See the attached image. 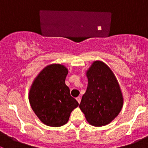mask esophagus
Masks as SVG:
<instances>
[{"mask_svg": "<svg viewBox=\"0 0 148 148\" xmlns=\"http://www.w3.org/2000/svg\"><path fill=\"white\" fill-rule=\"evenodd\" d=\"M77 102H79V104L80 102H81V98H80L79 97H77Z\"/></svg>", "mask_w": 148, "mask_h": 148, "instance_id": "34e87169", "label": "esophagus"}]
</instances>
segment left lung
I'll return each instance as SVG.
<instances>
[{
  "instance_id": "1",
  "label": "left lung",
  "mask_w": 148,
  "mask_h": 148,
  "mask_svg": "<svg viewBox=\"0 0 148 148\" xmlns=\"http://www.w3.org/2000/svg\"><path fill=\"white\" fill-rule=\"evenodd\" d=\"M88 86L79 108L86 120L96 127L114 120L122 110L123 98L116 77L104 63L96 61L86 71Z\"/></svg>"
}]
</instances>
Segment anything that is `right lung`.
<instances>
[{
  "label": "right lung",
  "instance_id": "right-lung-1",
  "mask_svg": "<svg viewBox=\"0 0 148 148\" xmlns=\"http://www.w3.org/2000/svg\"><path fill=\"white\" fill-rule=\"evenodd\" d=\"M67 74L64 66H47L37 76L30 89L28 99L31 108L48 126L65 125L72 110L79 105L65 84Z\"/></svg>",
  "mask_w": 148,
  "mask_h": 148
}]
</instances>
